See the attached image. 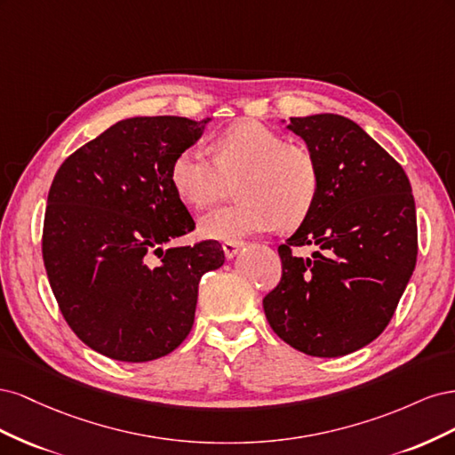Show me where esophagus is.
<instances>
[{
	"label": "esophagus",
	"mask_w": 455,
	"mask_h": 455,
	"mask_svg": "<svg viewBox=\"0 0 455 455\" xmlns=\"http://www.w3.org/2000/svg\"><path fill=\"white\" fill-rule=\"evenodd\" d=\"M241 244H243L241 241H233V239H231V241H224V243H222V249H224L226 258H233V256H235Z\"/></svg>",
	"instance_id": "obj_1"
}]
</instances>
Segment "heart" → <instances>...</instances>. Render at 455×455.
Returning <instances> with one entry per match:
<instances>
[{
	"label": "heart",
	"mask_w": 455,
	"mask_h": 455,
	"mask_svg": "<svg viewBox=\"0 0 455 455\" xmlns=\"http://www.w3.org/2000/svg\"><path fill=\"white\" fill-rule=\"evenodd\" d=\"M212 157L186 148L171 164L176 196L196 211L212 209L237 184L235 204L201 220L206 237L231 241L275 226L294 229L319 201L321 169L315 156L264 123H233L214 139Z\"/></svg>",
	"instance_id": "b5f03b06"
}]
</instances>
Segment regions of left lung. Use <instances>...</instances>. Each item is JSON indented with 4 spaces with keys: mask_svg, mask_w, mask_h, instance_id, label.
I'll return each instance as SVG.
<instances>
[{
    "mask_svg": "<svg viewBox=\"0 0 455 455\" xmlns=\"http://www.w3.org/2000/svg\"><path fill=\"white\" fill-rule=\"evenodd\" d=\"M321 169L311 216L279 246L281 281L264 298L267 323L311 356H341L374 341L418 259L416 203L404 169L347 117H291ZM315 243L304 260L294 245Z\"/></svg>",
    "mask_w": 455,
    "mask_h": 455,
    "instance_id": "8db88e82",
    "label": "left lung"
}]
</instances>
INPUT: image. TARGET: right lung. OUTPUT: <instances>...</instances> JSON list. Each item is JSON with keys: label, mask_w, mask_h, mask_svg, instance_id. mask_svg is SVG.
<instances>
[{"label": "right lung", "mask_w": 455, "mask_h": 455, "mask_svg": "<svg viewBox=\"0 0 455 455\" xmlns=\"http://www.w3.org/2000/svg\"><path fill=\"white\" fill-rule=\"evenodd\" d=\"M204 123L123 119L52 178L41 235L51 291L74 334L114 361H156L180 346L194 326L201 277L226 259L212 239L163 251L196 229L171 164Z\"/></svg>", "instance_id": "1"}]
</instances>
